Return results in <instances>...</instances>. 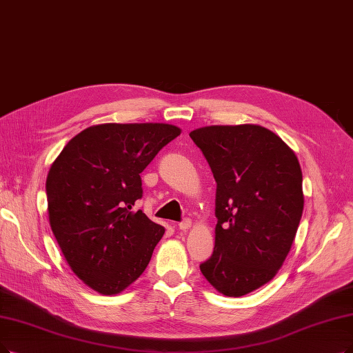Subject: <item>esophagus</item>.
<instances>
[{
    "instance_id": "obj_1",
    "label": "esophagus",
    "mask_w": 353,
    "mask_h": 353,
    "mask_svg": "<svg viewBox=\"0 0 353 353\" xmlns=\"http://www.w3.org/2000/svg\"><path fill=\"white\" fill-rule=\"evenodd\" d=\"M192 225V221H191V219H185V220H182L181 223H179V229L181 230H188L190 228Z\"/></svg>"
}]
</instances>
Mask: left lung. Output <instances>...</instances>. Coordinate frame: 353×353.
Here are the masks:
<instances>
[{
  "mask_svg": "<svg viewBox=\"0 0 353 353\" xmlns=\"http://www.w3.org/2000/svg\"><path fill=\"white\" fill-rule=\"evenodd\" d=\"M190 136L217 182L216 243L200 270L219 292L242 297L271 281L288 255L304 207L301 168L261 125H208Z\"/></svg>",
  "mask_w": 353,
  "mask_h": 353,
  "instance_id": "8db88e82",
  "label": "left lung"
}]
</instances>
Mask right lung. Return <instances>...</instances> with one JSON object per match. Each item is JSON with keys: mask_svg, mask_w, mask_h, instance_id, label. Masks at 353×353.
Returning a JSON list of instances; mask_svg holds the SVG:
<instances>
[{"mask_svg": "<svg viewBox=\"0 0 353 353\" xmlns=\"http://www.w3.org/2000/svg\"><path fill=\"white\" fill-rule=\"evenodd\" d=\"M181 130L171 124H100L70 139L46 179L52 232L72 270L112 295L143 274L165 229L133 205L140 174Z\"/></svg>", "mask_w": 353, "mask_h": 353, "instance_id": "add662e5", "label": "right lung"}]
</instances>
